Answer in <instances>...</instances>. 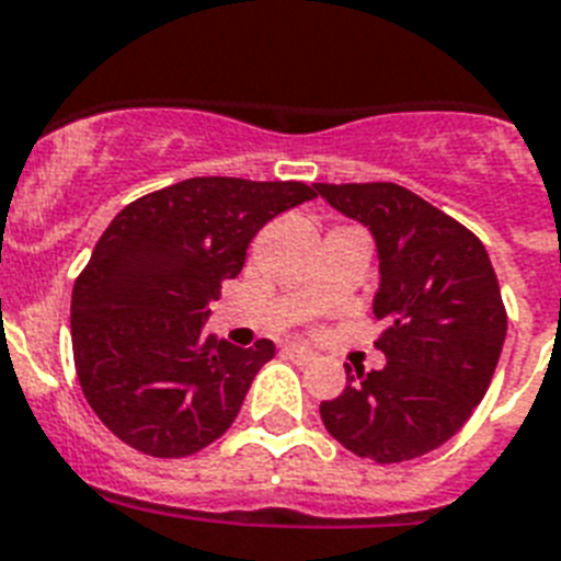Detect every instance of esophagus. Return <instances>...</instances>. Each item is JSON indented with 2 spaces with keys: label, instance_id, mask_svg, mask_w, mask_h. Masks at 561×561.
<instances>
[{
  "label": "esophagus",
  "instance_id": "obj_1",
  "mask_svg": "<svg viewBox=\"0 0 561 561\" xmlns=\"http://www.w3.org/2000/svg\"><path fill=\"white\" fill-rule=\"evenodd\" d=\"M285 357H290L294 363H302V366H308V363H313V359H317V354H313L311 348H305V345H285Z\"/></svg>",
  "mask_w": 561,
  "mask_h": 561
}]
</instances>
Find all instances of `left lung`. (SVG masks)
Segmentation results:
<instances>
[{
	"label": "left lung",
	"mask_w": 561,
	"mask_h": 561,
	"mask_svg": "<svg viewBox=\"0 0 561 561\" xmlns=\"http://www.w3.org/2000/svg\"><path fill=\"white\" fill-rule=\"evenodd\" d=\"M313 190L375 236V317L386 322L375 343L386 366L368 375L345 366L348 386L322 400V423L359 458H421L470 421L502 357L507 311L490 256L476 233L407 186Z\"/></svg>",
	"instance_id": "obj_1"
}]
</instances>
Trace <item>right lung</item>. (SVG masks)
Segmentation results:
<instances>
[{"label":"right lung","mask_w":561,"mask_h":561,"mask_svg":"<svg viewBox=\"0 0 561 561\" xmlns=\"http://www.w3.org/2000/svg\"><path fill=\"white\" fill-rule=\"evenodd\" d=\"M311 198L302 181L186 178L112 218L75 282L71 348L89 407L123 444L186 458L230 430L276 348L204 334L209 302L253 236Z\"/></svg>","instance_id":"right-lung-1"}]
</instances>
